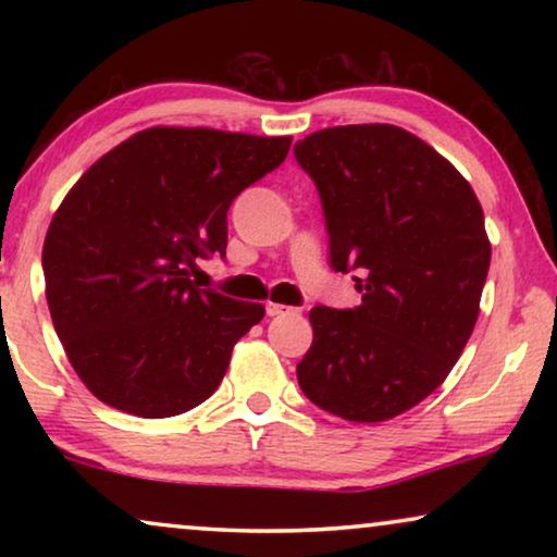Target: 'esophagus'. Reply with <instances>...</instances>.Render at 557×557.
I'll return each instance as SVG.
<instances>
[{"instance_id": "1", "label": "esophagus", "mask_w": 557, "mask_h": 557, "mask_svg": "<svg viewBox=\"0 0 557 557\" xmlns=\"http://www.w3.org/2000/svg\"><path fill=\"white\" fill-rule=\"evenodd\" d=\"M265 314H269V317H292V314H299V309L284 307V304H265Z\"/></svg>"}]
</instances>
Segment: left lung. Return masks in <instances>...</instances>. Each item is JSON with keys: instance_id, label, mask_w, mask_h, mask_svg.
I'll return each mask as SVG.
<instances>
[{"instance_id": "obj_1", "label": "left lung", "mask_w": 557, "mask_h": 557, "mask_svg": "<svg viewBox=\"0 0 557 557\" xmlns=\"http://www.w3.org/2000/svg\"><path fill=\"white\" fill-rule=\"evenodd\" d=\"M317 185L330 265L357 271L355 309L309 311L304 395L326 413L377 423L444 383L474 332L492 246L469 182L391 124L334 126L294 144Z\"/></svg>"}]
</instances>
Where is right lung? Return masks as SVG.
Segmentation results:
<instances>
[{
    "label": "right lung",
    "mask_w": 557,
    "mask_h": 557,
    "mask_svg": "<svg viewBox=\"0 0 557 557\" xmlns=\"http://www.w3.org/2000/svg\"><path fill=\"white\" fill-rule=\"evenodd\" d=\"M292 136L154 126L103 154L60 205L45 294L67 360L106 406L170 418L218 391L261 304L200 288L227 210L284 162Z\"/></svg>",
    "instance_id": "obj_1"
}]
</instances>
